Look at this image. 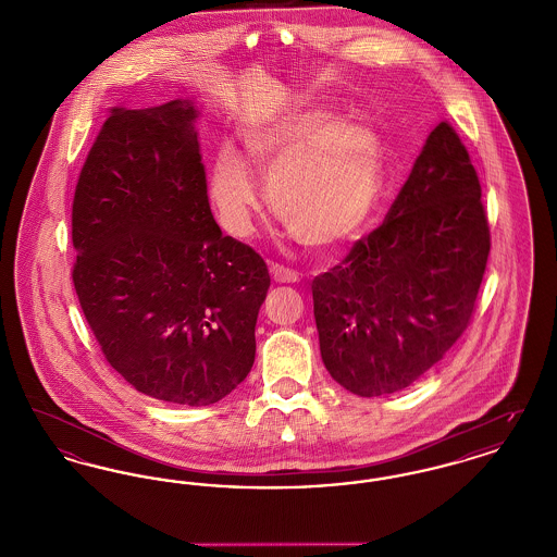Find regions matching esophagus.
<instances>
[{
  "label": "esophagus",
  "instance_id": "esophagus-1",
  "mask_svg": "<svg viewBox=\"0 0 557 557\" xmlns=\"http://www.w3.org/2000/svg\"><path fill=\"white\" fill-rule=\"evenodd\" d=\"M271 277L277 284H294L298 282V273L290 267L280 265V263H271Z\"/></svg>",
  "mask_w": 557,
  "mask_h": 557
}]
</instances>
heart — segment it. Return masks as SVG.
<instances>
[{
	"instance_id": "1",
	"label": "heart",
	"mask_w": 557,
	"mask_h": 557,
	"mask_svg": "<svg viewBox=\"0 0 557 557\" xmlns=\"http://www.w3.org/2000/svg\"><path fill=\"white\" fill-rule=\"evenodd\" d=\"M242 137L269 182L271 209L300 244L332 248L366 227L382 194V148L371 127L309 108L257 123ZM211 198L232 234L250 232L259 194L230 148L212 164Z\"/></svg>"
}]
</instances>
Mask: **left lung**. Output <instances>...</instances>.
Here are the masks:
<instances>
[{"instance_id":"8db88e82","label":"left lung","mask_w":557,"mask_h":557,"mask_svg":"<svg viewBox=\"0 0 557 557\" xmlns=\"http://www.w3.org/2000/svg\"><path fill=\"white\" fill-rule=\"evenodd\" d=\"M476 169L449 121L425 139L386 219L311 284L325 370L352 395H393L470 325L491 252Z\"/></svg>"}]
</instances>
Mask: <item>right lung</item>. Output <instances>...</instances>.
Here are the masks:
<instances>
[{"label": "right lung", "instance_id": "add662e5", "mask_svg": "<svg viewBox=\"0 0 557 557\" xmlns=\"http://www.w3.org/2000/svg\"><path fill=\"white\" fill-rule=\"evenodd\" d=\"M189 102L112 107L73 198V284L108 363L148 397L200 407L255 363L271 277L223 236Z\"/></svg>", "mask_w": 557, "mask_h": 557}]
</instances>
